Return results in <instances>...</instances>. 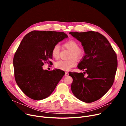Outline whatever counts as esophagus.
I'll return each instance as SVG.
<instances>
[{"label":"esophagus","mask_w":126,"mask_h":126,"mask_svg":"<svg viewBox=\"0 0 126 126\" xmlns=\"http://www.w3.org/2000/svg\"><path fill=\"white\" fill-rule=\"evenodd\" d=\"M68 75H69V74H68V72H65V76H68Z\"/></svg>","instance_id":"34e87169"}]
</instances>
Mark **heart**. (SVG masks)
<instances>
[{"label":"heart","mask_w":126,"mask_h":126,"mask_svg":"<svg viewBox=\"0 0 126 126\" xmlns=\"http://www.w3.org/2000/svg\"><path fill=\"white\" fill-rule=\"evenodd\" d=\"M64 45L65 47L70 50V58L75 57L77 59H81L83 57L85 54L84 49L79 47L78 43L74 40H69L66 42ZM51 55L52 57L56 59L59 58L60 55V46L58 44L55 45L53 47L51 51ZM74 58H70L68 60H59L55 63V66L56 68L59 69L68 70L71 67H74L77 64V60Z\"/></svg>","instance_id":"1"}]
</instances>
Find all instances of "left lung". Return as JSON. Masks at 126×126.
<instances>
[{
    "label": "left lung",
    "instance_id": "left-lung-1",
    "mask_svg": "<svg viewBox=\"0 0 126 126\" xmlns=\"http://www.w3.org/2000/svg\"><path fill=\"white\" fill-rule=\"evenodd\" d=\"M69 34L81 42L85 53L78 65L79 69L84 70L83 73H69L73 79L71 91L79 100L94 102L106 94L113 84L116 54L107 38L98 32H71Z\"/></svg>",
    "mask_w": 126,
    "mask_h": 126
}]
</instances>
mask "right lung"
Listing matches in <instances>:
<instances>
[{
	"instance_id": "obj_1",
	"label": "right lung",
	"mask_w": 126,
	"mask_h": 126,
	"mask_svg": "<svg viewBox=\"0 0 126 126\" xmlns=\"http://www.w3.org/2000/svg\"><path fill=\"white\" fill-rule=\"evenodd\" d=\"M67 37L64 32L46 31H33L24 37L13 65L16 83L26 96L39 101L54 91L65 74L58 69L44 70L42 66L52 58L53 47Z\"/></svg>"
}]
</instances>
